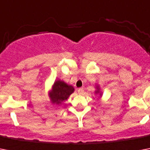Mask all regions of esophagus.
Here are the masks:
<instances>
[{"instance_id": "obj_1", "label": "esophagus", "mask_w": 150, "mask_h": 150, "mask_svg": "<svg viewBox=\"0 0 150 150\" xmlns=\"http://www.w3.org/2000/svg\"><path fill=\"white\" fill-rule=\"evenodd\" d=\"M78 93H79V94H80V95H82V94L84 93V89H82V88H80V89H78Z\"/></svg>"}]
</instances>
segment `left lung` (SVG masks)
<instances>
[{
	"mask_svg": "<svg viewBox=\"0 0 150 150\" xmlns=\"http://www.w3.org/2000/svg\"><path fill=\"white\" fill-rule=\"evenodd\" d=\"M96 90L94 91V93H95V94H96V95H99L100 96V97H102L103 96V93L102 91H101V89H100V87L99 85H96Z\"/></svg>",
	"mask_w": 150,
	"mask_h": 150,
	"instance_id": "1",
	"label": "left lung"
}]
</instances>
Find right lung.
<instances>
[{
    "mask_svg": "<svg viewBox=\"0 0 150 150\" xmlns=\"http://www.w3.org/2000/svg\"><path fill=\"white\" fill-rule=\"evenodd\" d=\"M75 91V88L63 80H55L52 85L50 91L48 92V96L52 104L61 106L63 103Z\"/></svg>",
    "mask_w": 150,
    "mask_h": 150,
    "instance_id": "obj_1",
    "label": "right lung"
}]
</instances>
